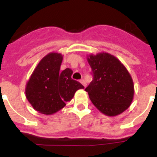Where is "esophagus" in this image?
Instances as JSON below:
<instances>
[{
  "instance_id": "obj_1",
  "label": "esophagus",
  "mask_w": 157,
  "mask_h": 157,
  "mask_svg": "<svg viewBox=\"0 0 157 157\" xmlns=\"http://www.w3.org/2000/svg\"><path fill=\"white\" fill-rule=\"evenodd\" d=\"M80 82H81L83 86H84V87L86 86V81L84 79H81V80H80Z\"/></svg>"
}]
</instances>
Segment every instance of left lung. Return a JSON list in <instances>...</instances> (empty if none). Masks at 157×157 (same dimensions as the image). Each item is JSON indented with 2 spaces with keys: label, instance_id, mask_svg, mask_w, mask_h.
Instances as JSON below:
<instances>
[{
  "label": "left lung",
  "instance_id": "left-lung-1",
  "mask_svg": "<svg viewBox=\"0 0 157 157\" xmlns=\"http://www.w3.org/2000/svg\"><path fill=\"white\" fill-rule=\"evenodd\" d=\"M94 79L85 89L94 106L108 116H116L130 107L134 82L125 66L113 55L101 52L87 56Z\"/></svg>",
  "mask_w": 157,
  "mask_h": 157
}]
</instances>
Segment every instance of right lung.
Instances as JSON below:
<instances>
[{
    "label": "right lung",
    "instance_id": "obj_1",
    "mask_svg": "<svg viewBox=\"0 0 157 157\" xmlns=\"http://www.w3.org/2000/svg\"><path fill=\"white\" fill-rule=\"evenodd\" d=\"M62 60L61 53L47 54L40 60L27 82V99L40 113H56L73 98L78 90L84 89L79 82L71 78V69L59 71Z\"/></svg>",
    "mask_w": 157,
    "mask_h": 157
}]
</instances>
